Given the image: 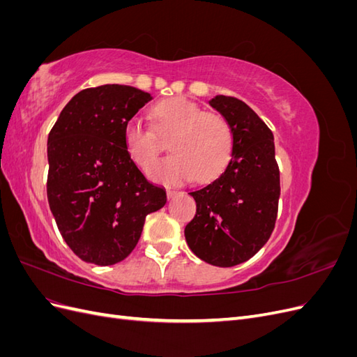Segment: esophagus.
I'll return each instance as SVG.
<instances>
[{
  "label": "esophagus",
  "mask_w": 357,
  "mask_h": 357,
  "mask_svg": "<svg viewBox=\"0 0 357 357\" xmlns=\"http://www.w3.org/2000/svg\"><path fill=\"white\" fill-rule=\"evenodd\" d=\"M177 193H178V192H177L176 189H168V190H167V195H168V199H172V198H174V197L177 195Z\"/></svg>",
  "instance_id": "esophagus-1"
}]
</instances>
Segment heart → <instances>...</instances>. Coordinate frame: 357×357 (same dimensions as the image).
Segmentation results:
<instances>
[{
	"label": "heart",
	"instance_id": "b5f03b06",
	"mask_svg": "<svg viewBox=\"0 0 357 357\" xmlns=\"http://www.w3.org/2000/svg\"><path fill=\"white\" fill-rule=\"evenodd\" d=\"M156 134L169 137L172 155L160 160L150 176L158 181L178 183L193 178L207 183L228 167L234 150V131L228 119L183 96H174L153 107ZM156 134L139 119L128 121L123 131L125 149L142 169L152 167L162 150Z\"/></svg>",
	"mask_w": 357,
	"mask_h": 357
}]
</instances>
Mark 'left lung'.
Listing matches in <instances>:
<instances>
[{"instance_id":"1","label":"left lung","mask_w":357,"mask_h":357,"mask_svg":"<svg viewBox=\"0 0 357 357\" xmlns=\"http://www.w3.org/2000/svg\"><path fill=\"white\" fill-rule=\"evenodd\" d=\"M210 105L228 119L234 150L222 174L195 192L197 214L185 228L190 250L214 266H235L255 256L271 236L280 198L274 137L238 98L218 95Z\"/></svg>"}]
</instances>
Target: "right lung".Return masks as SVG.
<instances>
[{
  "label": "right lung",
  "instance_id": "right-lung-1",
  "mask_svg": "<svg viewBox=\"0 0 357 357\" xmlns=\"http://www.w3.org/2000/svg\"><path fill=\"white\" fill-rule=\"evenodd\" d=\"M153 96L123 84L83 89L47 138V199L58 229L82 261L114 265L134 250L146 215L167 202L129 158L123 131Z\"/></svg>",
  "mask_w": 357,
  "mask_h": 357
}]
</instances>
